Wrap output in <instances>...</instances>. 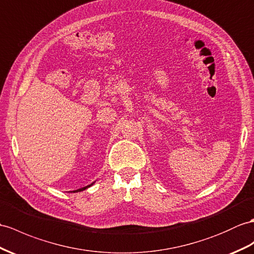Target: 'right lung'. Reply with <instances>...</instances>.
<instances>
[{
  "instance_id": "right-lung-1",
  "label": "right lung",
  "mask_w": 254,
  "mask_h": 254,
  "mask_svg": "<svg viewBox=\"0 0 254 254\" xmlns=\"http://www.w3.org/2000/svg\"><path fill=\"white\" fill-rule=\"evenodd\" d=\"M96 182V181H95ZM95 182H92L91 184H89V185H87V187H84V188H80V189H78V190H71L70 193H77V191H82V190H86V189H88V188H90L91 185H94L95 184Z\"/></svg>"
}]
</instances>
